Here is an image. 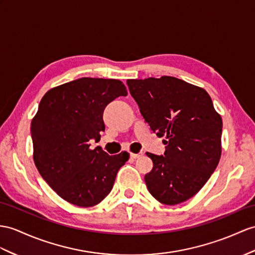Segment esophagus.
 <instances>
[{
	"label": "esophagus",
	"instance_id": "esophagus-1",
	"mask_svg": "<svg viewBox=\"0 0 255 255\" xmlns=\"http://www.w3.org/2000/svg\"><path fill=\"white\" fill-rule=\"evenodd\" d=\"M142 156V152H138V153H133V152H131L129 153V157H131L132 159H138L139 157H141Z\"/></svg>",
	"mask_w": 255,
	"mask_h": 255
}]
</instances>
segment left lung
Returning <instances> with one entry per match:
<instances>
[{
    "label": "left lung",
    "instance_id": "obj_1",
    "mask_svg": "<svg viewBox=\"0 0 255 255\" xmlns=\"http://www.w3.org/2000/svg\"><path fill=\"white\" fill-rule=\"evenodd\" d=\"M129 93L165 152H147L152 170L145 182L153 198L167 206L190 199L215 171L221 158L223 122L201 88L174 77L128 80Z\"/></svg>",
    "mask_w": 255,
    "mask_h": 255
}]
</instances>
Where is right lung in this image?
Masks as SVG:
<instances>
[{"mask_svg":"<svg viewBox=\"0 0 255 255\" xmlns=\"http://www.w3.org/2000/svg\"><path fill=\"white\" fill-rule=\"evenodd\" d=\"M119 80L81 78L49 90L31 121L33 160L51 188L78 207L96 206L114 187L117 173L129 158L127 151L109 156L90 141L105 131L104 110L127 96Z\"/></svg>","mask_w":255,"mask_h":255,"instance_id":"obj_1","label":"right lung"}]
</instances>
